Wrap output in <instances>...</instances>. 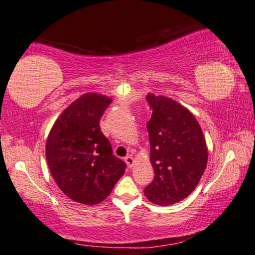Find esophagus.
Instances as JSON below:
<instances>
[{
    "instance_id": "esophagus-1",
    "label": "esophagus",
    "mask_w": 255,
    "mask_h": 255,
    "mask_svg": "<svg viewBox=\"0 0 255 255\" xmlns=\"http://www.w3.org/2000/svg\"><path fill=\"white\" fill-rule=\"evenodd\" d=\"M125 162H126V164H127L129 168L133 167V164H134V158H133V156H131V155L126 156V157H125Z\"/></svg>"
}]
</instances>
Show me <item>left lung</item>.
<instances>
[{
  "instance_id": "obj_1",
  "label": "left lung",
  "mask_w": 255,
  "mask_h": 255,
  "mask_svg": "<svg viewBox=\"0 0 255 255\" xmlns=\"http://www.w3.org/2000/svg\"><path fill=\"white\" fill-rule=\"evenodd\" d=\"M147 122L154 181L144 195L154 204L181 202L196 189L208 164L204 134L193 114L171 98L148 93Z\"/></svg>"
}]
</instances>
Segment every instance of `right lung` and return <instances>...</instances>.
<instances>
[{"mask_svg": "<svg viewBox=\"0 0 255 255\" xmlns=\"http://www.w3.org/2000/svg\"><path fill=\"white\" fill-rule=\"evenodd\" d=\"M103 94L86 93L59 115L46 140V162L59 189L74 202H103L125 174L99 121L112 103Z\"/></svg>", "mask_w": 255, "mask_h": 255, "instance_id": "obj_1", "label": "right lung"}]
</instances>
